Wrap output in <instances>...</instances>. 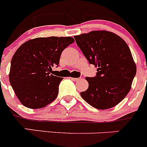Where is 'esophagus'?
I'll return each mask as SVG.
<instances>
[{"instance_id": "1", "label": "esophagus", "mask_w": 147, "mask_h": 147, "mask_svg": "<svg viewBox=\"0 0 147 147\" xmlns=\"http://www.w3.org/2000/svg\"><path fill=\"white\" fill-rule=\"evenodd\" d=\"M70 79H71V80H73V81H77V82H78V81L80 80H81V78H70Z\"/></svg>"}]
</instances>
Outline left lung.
Instances as JSON below:
<instances>
[{
    "label": "left lung",
    "mask_w": 147,
    "mask_h": 147,
    "mask_svg": "<svg viewBox=\"0 0 147 147\" xmlns=\"http://www.w3.org/2000/svg\"><path fill=\"white\" fill-rule=\"evenodd\" d=\"M89 63L97 67L96 76L81 97L93 107L107 109L116 106L129 92L137 67L125 41L113 32L92 31L74 37Z\"/></svg>",
    "instance_id": "obj_1"
}]
</instances>
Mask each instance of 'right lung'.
Masks as SVG:
<instances>
[{
  "label": "right lung",
  "instance_id": "right-lung-1",
  "mask_svg": "<svg viewBox=\"0 0 147 147\" xmlns=\"http://www.w3.org/2000/svg\"><path fill=\"white\" fill-rule=\"evenodd\" d=\"M75 42L71 37L38 38L23 43L13 56L10 83L25 107L40 109L54 101L63 78L53 75L63 50Z\"/></svg>",
  "mask_w": 147,
  "mask_h": 147
}]
</instances>
